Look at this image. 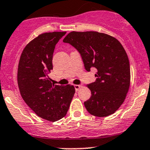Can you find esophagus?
I'll return each mask as SVG.
<instances>
[{"mask_svg": "<svg viewBox=\"0 0 150 150\" xmlns=\"http://www.w3.org/2000/svg\"><path fill=\"white\" fill-rule=\"evenodd\" d=\"M74 87H75V90H76V91H78V90H79L80 88H82V85H74Z\"/></svg>", "mask_w": 150, "mask_h": 150, "instance_id": "1", "label": "esophagus"}]
</instances>
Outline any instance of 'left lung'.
I'll use <instances>...</instances> for the list:
<instances>
[{
    "label": "left lung",
    "instance_id": "1",
    "mask_svg": "<svg viewBox=\"0 0 150 150\" xmlns=\"http://www.w3.org/2000/svg\"><path fill=\"white\" fill-rule=\"evenodd\" d=\"M63 42L81 55L85 70H97L96 80L88 87L91 97L84 103L90 114L107 117L124 102L130 84V67L124 47L116 38L95 31L70 33Z\"/></svg>",
    "mask_w": 150,
    "mask_h": 150
}]
</instances>
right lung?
I'll return each instance as SVG.
<instances>
[{
	"label": "right lung",
	"instance_id": "1",
	"mask_svg": "<svg viewBox=\"0 0 150 150\" xmlns=\"http://www.w3.org/2000/svg\"><path fill=\"white\" fill-rule=\"evenodd\" d=\"M65 33H45L35 38L23 50L18 69L23 99L38 116L52 122L66 115L75 92L72 85H54L48 77L55 45Z\"/></svg>",
	"mask_w": 150,
	"mask_h": 150
}]
</instances>
